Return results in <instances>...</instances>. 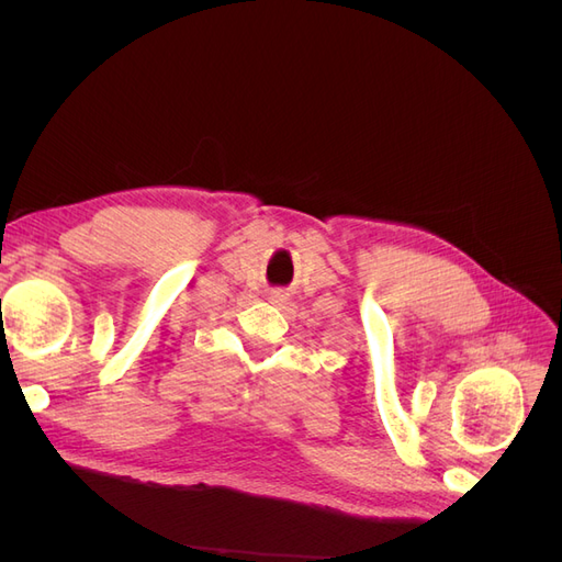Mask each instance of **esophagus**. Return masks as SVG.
<instances>
[{
  "label": "esophagus",
  "mask_w": 562,
  "mask_h": 562,
  "mask_svg": "<svg viewBox=\"0 0 562 562\" xmlns=\"http://www.w3.org/2000/svg\"><path fill=\"white\" fill-rule=\"evenodd\" d=\"M285 293L283 291H269V295H267V300L271 302V304H283L285 302Z\"/></svg>",
  "instance_id": "34e87169"
}]
</instances>
